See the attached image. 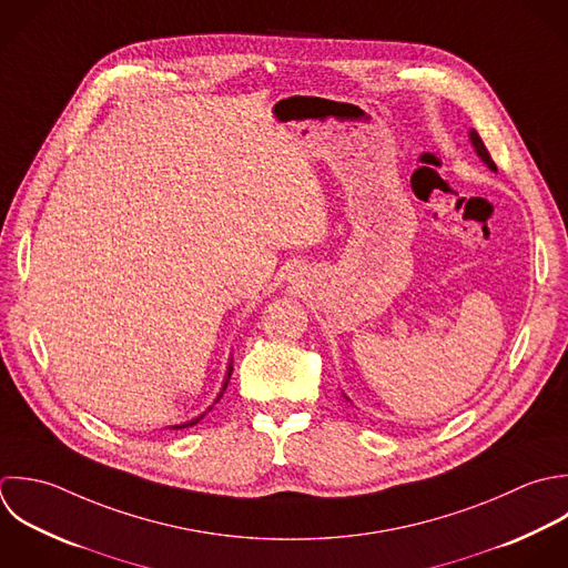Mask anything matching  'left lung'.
Returning a JSON list of instances; mask_svg holds the SVG:
<instances>
[{
    "mask_svg": "<svg viewBox=\"0 0 568 568\" xmlns=\"http://www.w3.org/2000/svg\"><path fill=\"white\" fill-rule=\"evenodd\" d=\"M471 143H474L476 152L483 156V161H485V163H487L491 170H496V163H494V159H491V154H489V150H487L485 141L480 139V134H478L476 130H471Z\"/></svg>",
    "mask_w": 568,
    "mask_h": 568,
    "instance_id": "8db88e82",
    "label": "left lung"
}]
</instances>
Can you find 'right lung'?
Masks as SVG:
<instances>
[{
	"mask_svg": "<svg viewBox=\"0 0 568 568\" xmlns=\"http://www.w3.org/2000/svg\"><path fill=\"white\" fill-rule=\"evenodd\" d=\"M230 376H232V365H230V369H227V378H225V383H223V392H225V387H227V381H230ZM223 392L219 394V398L223 396ZM219 398H216V400H219ZM201 418H203V416H199V418H194V420H190V423H185V425H176L174 429H185V427H192V425H196Z\"/></svg>",
	"mask_w": 568,
	"mask_h": 568,
	"instance_id": "1",
	"label": "right lung"
}]
</instances>
